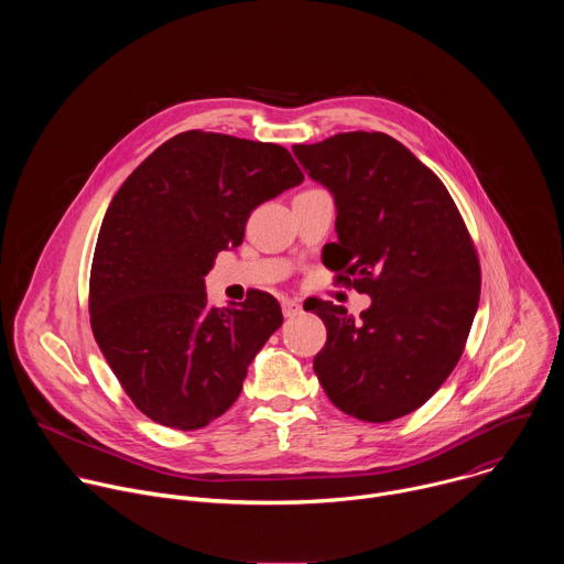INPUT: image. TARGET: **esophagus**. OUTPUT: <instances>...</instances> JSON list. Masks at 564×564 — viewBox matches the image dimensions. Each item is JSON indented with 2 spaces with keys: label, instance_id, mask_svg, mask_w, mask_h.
I'll return each mask as SVG.
<instances>
[{
  "label": "esophagus",
  "instance_id": "1",
  "mask_svg": "<svg viewBox=\"0 0 564 564\" xmlns=\"http://www.w3.org/2000/svg\"><path fill=\"white\" fill-rule=\"evenodd\" d=\"M281 310H283V316H285V318H294V316H299V314L303 312L301 303L294 301V299H283V301H281Z\"/></svg>",
  "mask_w": 564,
  "mask_h": 564
}]
</instances>
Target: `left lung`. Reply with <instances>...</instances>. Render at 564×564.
<instances>
[{"label": "left lung", "instance_id": "left-lung-1", "mask_svg": "<svg viewBox=\"0 0 564 564\" xmlns=\"http://www.w3.org/2000/svg\"><path fill=\"white\" fill-rule=\"evenodd\" d=\"M310 178L337 203L335 281L372 296L355 318L333 301L314 310L328 341L314 372L333 404L361 422L417 411L457 366L479 303L481 270L444 183L381 131L294 144Z\"/></svg>", "mask_w": 564, "mask_h": 564}]
</instances>
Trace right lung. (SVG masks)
<instances>
[{
	"label": "right lung",
	"mask_w": 564,
	"mask_h": 564,
	"mask_svg": "<svg viewBox=\"0 0 564 564\" xmlns=\"http://www.w3.org/2000/svg\"><path fill=\"white\" fill-rule=\"evenodd\" d=\"M303 181L290 151L192 129L160 144L113 196L94 252V337L133 406L196 431L240 394L248 366L281 328L261 290L214 307L205 274L243 243L254 207Z\"/></svg>",
	"instance_id": "1"
}]
</instances>
